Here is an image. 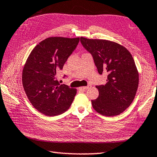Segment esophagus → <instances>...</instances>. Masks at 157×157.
I'll list each match as a JSON object with an SVG mask.
<instances>
[{
    "label": "esophagus",
    "instance_id": "esophagus-1",
    "mask_svg": "<svg viewBox=\"0 0 157 157\" xmlns=\"http://www.w3.org/2000/svg\"><path fill=\"white\" fill-rule=\"evenodd\" d=\"M91 88L90 85H88V86H82V87H81L80 88H81V89L87 90V89H89V88Z\"/></svg>",
    "mask_w": 157,
    "mask_h": 157
}]
</instances>
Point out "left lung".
<instances>
[{"instance_id": "left-lung-1", "label": "left lung", "mask_w": 157, "mask_h": 157, "mask_svg": "<svg viewBox=\"0 0 157 157\" xmlns=\"http://www.w3.org/2000/svg\"><path fill=\"white\" fill-rule=\"evenodd\" d=\"M83 47L92 55L98 73H107L106 84L96 88L99 96L92 100L96 112L102 115H118L130 106L139 86V73L132 55L115 42L81 37Z\"/></svg>"}]
</instances>
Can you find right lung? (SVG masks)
Listing matches in <instances>:
<instances>
[{
	"mask_svg": "<svg viewBox=\"0 0 157 157\" xmlns=\"http://www.w3.org/2000/svg\"><path fill=\"white\" fill-rule=\"evenodd\" d=\"M79 41V38L50 37L36 45L28 57L22 70V85L31 104L45 115H60L72 104L77 89L59 84L56 73Z\"/></svg>",
	"mask_w": 157,
	"mask_h": 157,
	"instance_id": "right-lung-1",
	"label": "right lung"
}]
</instances>
